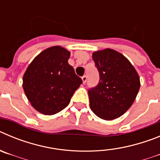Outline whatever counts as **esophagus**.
I'll return each instance as SVG.
<instances>
[{"label": "esophagus", "mask_w": 160, "mask_h": 160, "mask_svg": "<svg viewBox=\"0 0 160 160\" xmlns=\"http://www.w3.org/2000/svg\"><path fill=\"white\" fill-rule=\"evenodd\" d=\"M82 82L84 83H86V82H87V77L86 75H83L82 77Z\"/></svg>", "instance_id": "1"}]
</instances>
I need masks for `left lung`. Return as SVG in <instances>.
<instances>
[{
	"label": "left lung",
	"instance_id": "left-lung-1",
	"mask_svg": "<svg viewBox=\"0 0 160 160\" xmlns=\"http://www.w3.org/2000/svg\"><path fill=\"white\" fill-rule=\"evenodd\" d=\"M92 55L99 82L88 90L90 109L102 119H114L135 101L140 87L139 77L128 58L114 49H102Z\"/></svg>",
	"mask_w": 160,
	"mask_h": 160
}]
</instances>
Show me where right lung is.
<instances>
[{
  "label": "right lung",
  "mask_w": 160,
  "mask_h": 160,
  "mask_svg": "<svg viewBox=\"0 0 160 160\" xmlns=\"http://www.w3.org/2000/svg\"><path fill=\"white\" fill-rule=\"evenodd\" d=\"M70 53L61 46L45 49L28 66L23 89L35 110L51 115L66 108L82 80L68 63Z\"/></svg>",
  "instance_id": "add662e5"
}]
</instances>
